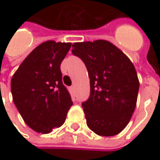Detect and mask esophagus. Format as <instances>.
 I'll return each instance as SVG.
<instances>
[{"instance_id":"esophagus-1","label":"esophagus","mask_w":160,"mask_h":160,"mask_svg":"<svg viewBox=\"0 0 160 160\" xmlns=\"http://www.w3.org/2000/svg\"><path fill=\"white\" fill-rule=\"evenodd\" d=\"M69 91H70V92L74 93V92H75V87H74V86H71V87L69 88Z\"/></svg>"}]
</instances>
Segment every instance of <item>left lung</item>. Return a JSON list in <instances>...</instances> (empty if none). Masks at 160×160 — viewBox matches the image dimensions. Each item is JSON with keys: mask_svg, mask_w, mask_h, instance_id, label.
I'll return each mask as SVG.
<instances>
[{"mask_svg": "<svg viewBox=\"0 0 160 160\" xmlns=\"http://www.w3.org/2000/svg\"><path fill=\"white\" fill-rule=\"evenodd\" d=\"M72 48V53L84 62L90 78V97L82 103L88 127L101 136L118 134L136 107L139 80L133 64L105 40L75 42Z\"/></svg>", "mask_w": 160, "mask_h": 160, "instance_id": "left-lung-1", "label": "left lung"}]
</instances>
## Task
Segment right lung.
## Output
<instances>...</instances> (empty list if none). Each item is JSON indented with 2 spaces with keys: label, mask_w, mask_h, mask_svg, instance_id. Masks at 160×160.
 <instances>
[{
  "label": "right lung",
  "mask_w": 160,
  "mask_h": 160,
  "mask_svg": "<svg viewBox=\"0 0 160 160\" xmlns=\"http://www.w3.org/2000/svg\"><path fill=\"white\" fill-rule=\"evenodd\" d=\"M70 47V42L41 43L25 58L12 78L13 101L26 124L37 132L49 133L62 126L73 105L60 70Z\"/></svg>",
  "instance_id": "right-lung-1"
}]
</instances>
